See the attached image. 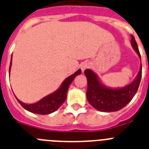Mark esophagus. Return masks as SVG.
<instances>
[{"instance_id": "1", "label": "esophagus", "mask_w": 149, "mask_h": 149, "mask_svg": "<svg viewBox=\"0 0 149 149\" xmlns=\"http://www.w3.org/2000/svg\"><path fill=\"white\" fill-rule=\"evenodd\" d=\"M90 67H91V64H90V63H88V62L84 63V64H83V65H81V70H82V72H83L84 70L88 69V68H89Z\"/></svg>"}]
</instances>
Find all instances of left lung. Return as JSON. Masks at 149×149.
I'll return each mask as SVG.
<instances>
[{
	"instance_id": "1",
	"label": "left lung",
	"mask_w": 149,
	"mask_h": 149,
	"mask_svg": "<svg viewBox=\"0 0 149 149\" xmlns=\"http://www.w3.org/2000/svg\"><path fill=\"white\" fill-rule=\"evenodd\" d=\"M131 41L132 47L140 57L137 44L132 35ZM84 74L88 79L87 99L90 104L98 111L113 112L124 108L136 94L142 77V65L134 81L124 88L118 89L104 87L91 70H85Z\"/></svg>"
}]
</instances>
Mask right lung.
I'll return each instance as SVG.
<instances>
[{"instance_id": "obj_1", "label": "right lung", "mask_w": 149, "mask_h": 149, "mask_svg": "<svg viewBox=\"0 0 149 149\" xmlns=\"http://www.w3.org/2000/svg\"><path fill=\"white\" fill-rule=\"evenodd\" d=\"M12 59L10 61V65H9V71H10ZM81 73V70H77L74 74L67 78L64 81V82L62 83L59 89L57 90L54 93L44 97L42 100L38 101V102L34 103V104H25V103L19 101L17 98L16 99L18 101V102L21 104L23 108L30 111V112L37 113V114L43 115L51 113L54 112L55 111H56L63 103L65 102V101L66 100L67 93H68V90L70 84H71L73 79Z\"/></svg>"}]
</instances>
